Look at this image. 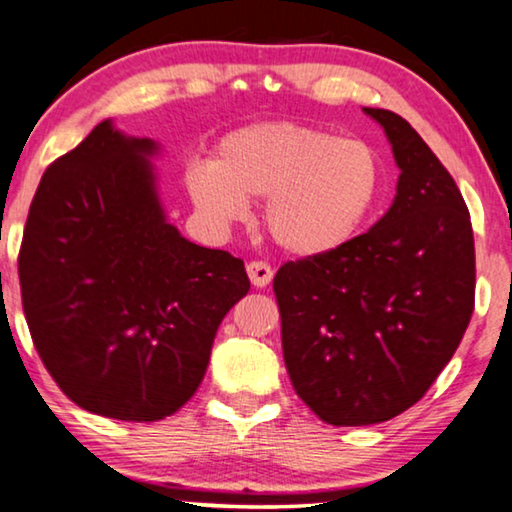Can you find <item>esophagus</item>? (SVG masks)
<instances>
[{
	"label": "esophagus",
	"mask_w": 512,
	"mask_h": 512,
	"mask_svg": "<svg viewBox=\"0 0 512 512\" xmlns=\"http://www.w3.org/2000/svg\"><path fill=\"white\" fill-rule=\"evenodd\" d=\"M247 274H249V279H251V283H254L256 288H265L267 283H270L272 277H274L272 267L267 265V263H263V261H251L247 265Z\"/></svg>",
	"instance_id": "1"
}]
</instances>
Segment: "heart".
Listing matches in <instances>:
<instances>
[{
  "mask_svg": "<svg viewBox=\"0 0 512 512\" xmlns=\"http://www.w3.org/2000/svg\"><path fill=\"white\" fill-rule=\"evenodd\" d=\"M185 187L208 224L226 229L247 199H265L270 238L300 258L348 247L366 229L382 192L371 144L302 123H256L219 141L210 164H194Z\"/></svg>",
  "mask_w": 512,
  "mask_h": 512,
  "instance_id": "b5f03b06",
  "label": "heart"
}]
</instances>
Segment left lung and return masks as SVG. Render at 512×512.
Masks as SVG:
<instances>
[{
    "instance_id": "8db88e82",
    "label": "left lung",
    "mask_w": 512,
    "mask_h": 512,
    "mask_svg": "<svg viewBox=\"0 0 512 512\" xmlns=\"http://www.w3.org/2000/svg\"><path fill=\"white\" fill-rule=\"evenodd\" d=\"M384 128L400 176L373 229L274 277L290 382L332 426H371L410 410L465 336L476 254L467 203L403 116L364 107Z\"/></svg>"
}]
</instances>
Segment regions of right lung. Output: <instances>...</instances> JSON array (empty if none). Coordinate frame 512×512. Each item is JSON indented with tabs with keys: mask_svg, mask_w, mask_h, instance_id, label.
<instances>
[{
	"mask_svg": "<svg viewBox=\"0 0 512 512\" xmlns=\"http://www.w3.org/2000/svg\"><path fill=\"white\" fill-rule=\"evenodd\" d=\"M153 139L102 121L45 169L18 256L22 309L47 373L86 412L160 421L194 396L245 263L167 222Z\"/></svg>",
	"mask_w": 512,
	"mask_h": 512,
	"instance_id": "obj_1",
	"label": "right lung"
}]
</instances>
